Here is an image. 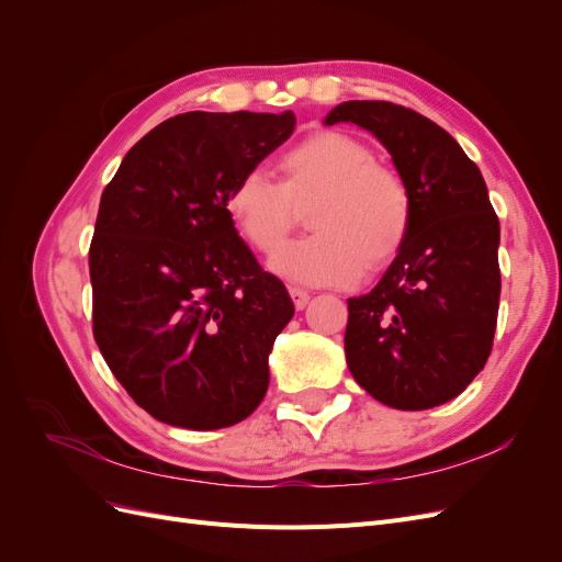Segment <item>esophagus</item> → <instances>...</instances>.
I'll return each instance as SVG.
<instances>
[{
  "mask_svg": "<svg viewBox=\"0 0 562 562\" xmlns=\"http://www.w3.org/2000/svg\"><path fill=\"white\" fill-rule=\"evenodd\" d=\"M291 297H293V304H295L297 312H302L304 307H307V302H310V293L307 291H302V288H291Z\"/></svg>",
  "mask_w": 562,
  "mask_h": 562,
  "instance_id": "34e87169",
  "label": "esophagus"
}]
</instances>
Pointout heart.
<instances>
[{
    "label": "heart",
    "mask_w": 562,
    "mask_h": 562,
    "mask_svg": "<svg viewBox=\"0 0 562 562\" xmlns=\"http://www.w3.org/2000/svg\"><path fill=\"white\" fill-rule=\"evenodd\" d=\"M283 180L252 168L229 187L227 213L260 252L282 243L295 202L316 195L308 222L315 229L269 260L285 281L347 285L363 267L396 258L413 223L411 190L394 168L382 166L368 145L339 131H316L281 157Z\"/></svg>",
    "instance_id": "obj_1"
}]
</instances>
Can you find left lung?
Here are the masks:
<instances>
[{
    "instance_id": "8db88e82",
    "label": "left lung",
    "mask_w": 562,
    "mask_h": 562,
    "mask_svg": "<svg viewBox=\"0 0 562 562\" xmlns=\"http://www.w3.org/2000/svg\"><path fill=\"white\" fill-rule=\"evenodd\" d=\"M370 131L411 190L413 223L380 283L349 297L347 366L396 411L443 405L485 368L499 312V220L452 135L386 100H347L323 119Z\"/></svg>"
}]
</instances>
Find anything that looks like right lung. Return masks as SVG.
<instances>
[{"label":"right lung","instance_id":"right-lung-1","mask_svg":"<svg viewBox=\"0 0 562 562\" xmlns=\"http://www.w3.org/2000/svg\"><path fill=\"white\" fill-rule=\"evenodd\" d=\"M293 128L291 110L171 116L100 196L95 345L128 396L171 427H232L267 394L269 353L295 307L236 234L227 194Z\"/></svg>","mask_w":562,"mask_h":562}]
</instances>
